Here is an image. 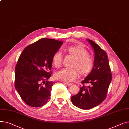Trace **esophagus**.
I'll return each instance as SVG.
<instances>
[{
  "label": "esophagus",
  "mask_w": 129,
  "mask_h": 129,
  "mask_svg": "<svg viewBox=\"0 0 129 129\" xmlns=\"http://www.w3.org/2000/svg\"><path fill=\"white\" fill-rule=\"evenodd\" d=\"M64 84L66 85H67V86H71L72 84L71 83H67V82H64Z\"/></svg>",
  "instance_id": "esophagus-1"
}]
</instances>
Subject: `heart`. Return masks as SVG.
<instances>
[{
    "instance_id": "b5f03b06",
    "label": "heart",
    "mask_w": 129,
    "mask_h": 129,
    "mask_svg": "<svg viewBox=\"0 0 129 129\" xmlns=\"http://www.w3.org/2000/svg\"><path fill=\"white\" fill-rule=\"evenodd\" d=\"M66 52L74 57L71 67L66 68L56 73L55 77L65 82H72L79 76V73L82 76H86L91 71L93 61L91 57L88 54L85 47L81 45H71L66 49ZM63 56L60 52L57 51L54 54L52 57V63L56 68H59L62 64Z\"/></svg>"
}]
</instances>
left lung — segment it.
Segmentation results:
<instances>
[{
    "instance_id": "8db88e82",
    "label": "left lung",
    "mask_w": 129,
    "mask_h": 129,
    "mask_svg": "<svg viewBox=\"0 0 129 129\" xmlns=\"http://www.w3.org/2000/svg\"><path fill=\"white\" fill-rule=\"evenodd\" d=\"M94 50V60L91 72L81 82L90 85L80 87L79 92L71 97L74 106L82 109H92L105 99L112 75L106 53L93 41L87 39Z\"/></svg>"
}]
</instances>
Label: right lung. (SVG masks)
<instances>
[{"instance_id":"add662e5","label":"right lung","mask_w":129,"mask_h":129,"mask_svg":"<svg viewBox=\"0 0 129 129\" xmlns=\"http://www.w3.org/2000/svg\"><path fill=\"white\" fill-rule=\"evenodd\" d=\"M63 42L41 39L26 46L15 67V88L24 102L33 107L45 105L51 96L55 82L51 77L52 57Z\"/></svg>"}]
</instances>
